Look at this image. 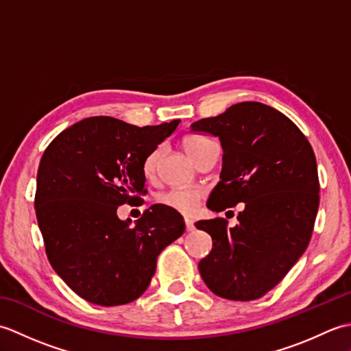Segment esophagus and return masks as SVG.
<instances>
[{
	"label": "esophagus",
	"mask_w": 351,
	"mask_h": 351,
	"mask_svg": "<svg viewBox=\"0 0 351 351\" xmlns=\"http://www.w3.org/2000/svg\"><path fill=\"white\" fill-rule=\"evenodd\" d=\"M185 229H187V232H190V230H195V223H193V220L185 219Z\"/></svg>",
	"instance_id": "obj_1"
}]
</instances>
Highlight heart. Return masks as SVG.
<instances>
[{
	"mask_svg": "<svg viewBox=\"0 0 351 351\" xmlns=\"http://www.w3.org/2000/svg\"><path fill=\"white\" fill-rule=\"evenodd\" d=\"M211 140L199 137V136H190L184 138V149L185 152L190 155V158L195 161L196 156L200 154V151L210 145ZM161 152L158 149H155L151 154H149L143 164H141V170H143V175L146 178H152L156 171V164H158ZM204 197V193L196 189H170L167 191L158 195V204L162 206H167L170 210H175L181 214H191L196 211V208L200 202V199Z\"/></svg>",
	"mask_w": 351,
	"mask_h": 351,
	"instance_id": "obj_1",
	"label": "heart"
}]
</instances>
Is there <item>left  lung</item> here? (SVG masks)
Wrapping results in <instances>:
<instances>
[{"mask_svg":"<svg viewBox=\"0 0 351 351\" xmlns=\"http://www.w3.org/2000/svg\"><path fill=\"white\" fill-rule=\"evenodd\" d=\"M191 131L217 136L223 169L206 206L220 213L244 202L238 225L199 220L213 250L199 263L206 287L228 300L249 302L285 278L306 250L319 204L314 149L291 119L261 102H240L200 119Z\"/></svg>","mask_w":351,"mask_h":351,"instance_id":"obj_1","label":"left lung"}]
</instances>
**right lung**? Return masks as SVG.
Here are the masks:
<instances>
[{"label":"right lung","mask_w":351,"mask_h":351,"mask_svg":"<svg viewBox=\"0 0 351 351\" xmlns=\"http://www.w3.org/2000/svg\"><path fill=\"white\" fill-rule=\"evenodd\" d=\"M180 122L138 128L108 116L87 117L45 149L34 196L45 252L84 300L117 306L138 299L161 250L182 235V215L161 204L134 226L116 214L123 204H143L141 164Z\"/></svg>","instance_id":"1"}]
</instances>
